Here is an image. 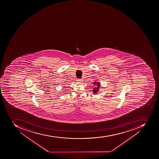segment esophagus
Returning <instances> with one entry per match:
<instances>
[{"mask_svg":"<svg viewBox=\"0 0 159 159\" xmlns=\"http://www.w3.org/2000/svg\"><path fill=\"white\" fill-rule=\"evenodd\" d=\"M77 82H82L83 80L82 79H78Z\"/></svg>","mask_w":159,"mask_h":159,"instance_id":"1","label":"esophagus"}]
</instances>
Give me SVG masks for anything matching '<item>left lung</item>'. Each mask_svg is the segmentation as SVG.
Segmentation results:
<instances>
[{
  "instance_id": "obj_1",
  "label": "left lung",
  "mask_w": 159,
  "mask_h": 159,
  "mask_svg": "<svg viewBox=\"0 0 159 159\" xmlns=\"http://www.w3.org/2000/svg\"><path fill=\"white\" fill-rule=\"evenodd\" d=\"M94 84L95 85H96L97 87L93 89V93H94V94H97L98 92V90H99V88H100V83L94 82Z\"/></svg>"
}]
</instances>
